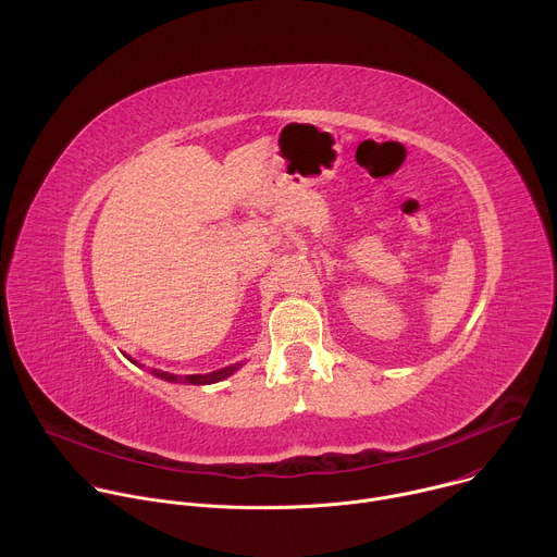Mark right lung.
<instances>
[{"mask_svg": "<svg viewBox=\"0 0 557 557\" xmlns=\"http://www.w3.org/2000/svg\"><path fill=\"white\" fill-rule=\"evenodd\" d=\"M243 363H233V366H226L222 370H215V372H207V374H187V376H178V374H172V372H163V370H151V374L161 376L165 381H172V383H191V385H207V383H218L226 376H231L237 368H240Z\"/></svg>", "mask_w": 557, "mask_h": 557, "instance_id": "1", "label": "right lung"}]
</instances>
